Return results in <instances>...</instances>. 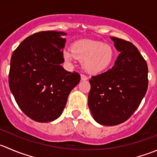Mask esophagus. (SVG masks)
I'll return each instance as SVG.
<instances>
[{"mask_svg": "<svg viewBox=\"0 0 157 157\" xmlns=\"http://www.w3.org/2000/svg\"><path fill=\"white\" fill-rule=\"evenodd\" d=\"M80 78H81V80H87L88 77L86 75H84V74H81L80 75Z\"/></svg>", "mask_w": 157, "mask_h": 157, "instance_id": "obj_1", "label": "esophagus"}]
</instances>
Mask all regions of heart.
Masks as SVG:
<instances>
[{"label":"heart","instance_id":"1","mask_svg":"<svg viewBox=\"0 0 157 157\" xmlns=\"http://www.w3.org/2000/svg\"><path fill=\"white\" fill-rule=\"evenodd\" d=\"M63 56L67 62H72L76 58L82 61L86 72L96 74L110 67L115 52L110 45L93 40H81L75 42L72 48H66Z\"/></svg>","mask_w":157,"mask_h":157}]
</instances>
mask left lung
Listing matches in <instances>:
<instances>
[{"instance_id": "left-lung-1", "label": "left lung", "mask_w": 157, "mask_h": 157, "mask_svg": "<svg viewBox=\"0 0 157 157\" xmlns=\"http://www.w3.org/2000/svg\"><path fill=\"white\" fill-rule=\"evenodd\" d=\"M120 52L115 65L93 76L88 105L96 122L113 126L127 121L138 108L148 86V67L131 42L111 37Z\"/></svg>"}]
</instances>
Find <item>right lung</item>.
I'll list each match as a JSON object with an SVG mask.
<instances>
[{
	"instance_id": "add662e5",
	"label": "right lung",
	"mask_w": 157,
	"mask_h": 157,
	"mask_svg": "<svg viewBox=\"0 0 157 157\" xmlns=\"http://www.w3.org/2000/svg\"><path fill=\"white\" fill-rule=\"evenodd\" d=\"M65 33L43 31L26 38L11 56L9 86L20 109L31 119L50 122L61 116L70 93L80 80L61 65Z\"/></svg>"
}]
</instances>
